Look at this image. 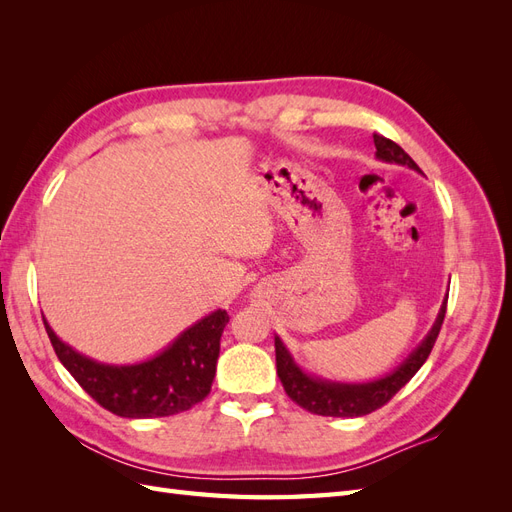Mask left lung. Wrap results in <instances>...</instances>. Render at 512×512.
I'll list each match as a JSON object with an SVG mask.
<instances>
[{
  "label": "left lung",
  "mask_w": 512,
  "mask_h": 512,
  "mask_svg": "<svg viewBox=\"0 0 512 512\" xmlns=\"http://www.w3.org/2000/svg\"><path fill=\"white\" fill-rule=\"evenodd\" d=\"M374 145H376L378 160L408 166L416 170V173H421V168L416 166V162L397 143H393L391 138L374 134ZM446 301L448 297H444L438 318L433 322L431 331L425 335L423 342L410 352L408 359L397 369H393L391 374L371 382H333V380H324V378L307 374V371H303L297 363H294L292 354L288 352L282 339L275 337L277 376H280L284 384L286 395L294 401V404H299L307 412L320 414V416L352 418V416H365L369 412L382 408L399 389H404L416 371L421 369L423 363L427 361V356L433 344H436L440 327L444 322Z\"/></svg>",
  "instance_id": "1"
}]
</instances>
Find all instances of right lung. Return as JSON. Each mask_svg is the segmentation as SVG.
Returning <instances> with one entry per match:
<instances>
[{
  "label": "right lung",
  "mask_w": 512,
  "mask_h": 512,
  "mask_svg": "<svg viewBox=\"0 0 512 512\" xmlns=\"http://www.w3.org/2000/svg\"><path fill=\"white\" fill-rule=\"evenodd\" d=\"M42 320L61 365L102 408L123 418H156L190 410L209 395L228 314L215 309L162 352L132 365L89 359L61 342L44 316Z\"/></svg>",
  "instance_id": "1"
}]
</instances>
